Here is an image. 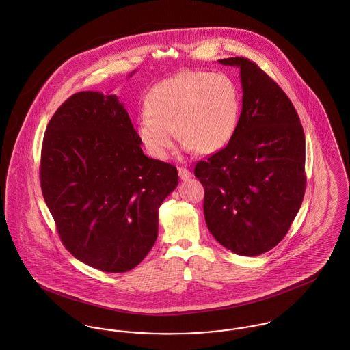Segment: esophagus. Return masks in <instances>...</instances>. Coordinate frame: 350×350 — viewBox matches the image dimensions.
I'll return each mask as SVG.
<instances>
[{"mask_svg":"<svg viewBox=\"0 0 350 350\" xmlns=\"http://www.w3.org/2000/svg\"><path fill=\"white\" fill-rule=\"evenodd\" d=\"M178 172H179V178L182 179V180H187L189 178H191L193 175H191V172H190V170H187V168H182V167H179L178 168Z\"/></svg>","mask_w":350,"mask_h":350,"instance_id":"1","label":"esophagus"}]
</instances>
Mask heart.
Returning <instances> with one entry per match:
<instances>
[{"label": "heart", "mask_w": 350, "mask_h": 350, "mask_svg": "<svg viewBox=\"0 0 350 350\" xmlns=\"http://www.w3.org/2000/svg\"><path fill=\"white\" fill-rule=\"evenodd\" d=\"M136 135L152 157L165 160L176 131L185 150L211 153L233 137L240 97L233 79L224 72L183 71L156 83L144 100Z\"/></svg>", "instance_id": "obj_1"}]
</instances>
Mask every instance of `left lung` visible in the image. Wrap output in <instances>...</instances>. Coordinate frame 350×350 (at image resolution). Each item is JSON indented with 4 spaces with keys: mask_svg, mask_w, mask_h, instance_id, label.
I'll return each instance as SVG.
<instances>
[{
    "mask_svg": "<svg viewBox=\"0 0 350 350\" xmlns=\"http://www.w3.org/2000/svg\"><path fill=\"white\" fill-rule=\"evenodd\" d=\"M240 68L243 110L225 148L196 165L207 229L226 250L258 256L287 234L304 197V132L286 93L247 57Z\"/></svg>",
    "mask_w": 350,
    "mask_h": 350,
    "instance_id": "1",
    "label": "left lung"
}]
</instances>
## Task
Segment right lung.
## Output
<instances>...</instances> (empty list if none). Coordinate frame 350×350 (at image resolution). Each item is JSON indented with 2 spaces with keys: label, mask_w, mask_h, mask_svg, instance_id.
Segmentation results:
<instances>
[{
  "label": "right lung",
  "mask_w": 350,
  "mask_h": 350,
  "mask_svg": "<svg viewBox=\"0 0 350 350\" xmlns=\"http://www.w3.org/2000/svg\"><path fill=\"white\" fill-rule=\"evenodd\" d=\"M178 180L172 164L144 154L116 94L77 93L47 125L43 197L66 250L93 268L120 273L143 261Z\"/></svg>",
  "instance_id": "right-lung-1"
}]
</instances>
